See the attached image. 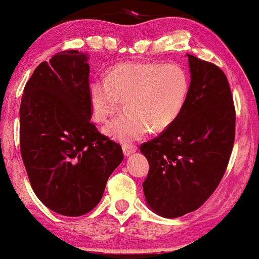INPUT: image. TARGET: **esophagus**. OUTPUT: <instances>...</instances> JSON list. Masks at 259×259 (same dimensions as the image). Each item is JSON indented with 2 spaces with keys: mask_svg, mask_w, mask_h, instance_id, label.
Wrapping results in <instances>:
<instances>
[{
  "mask_svg": "<svg viewBox=\"0 0 259 259\" xmlns=\"http://www.w3.org/2000/svg\"><path fill=\"white\" fill-rule=\"evenodd\" d=\"M122 152L125 155H130L134 153V152H137V147L133 146V145H123Z\"/></svg>",
  "mask_w": 259,
  "mask_h": 259,
  "instance_id": "1",
  "label": "esophagus"
}]
</instances>
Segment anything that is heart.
Returning <instances> with one entry per match:
<instances>
[{"mask_svg":"<svg viewBox=\"0 0 259 259\" xmlns=\"http://www.w3.org/2000/svg\"><path fill=\"white\" fill-rule=\"evenodd\" d=\"M189 81L177 66L161 63L125 62L108 70L107 76L88 83V99L93 119L104 123L121 101L125 114L106 126L105 132L121 143H133L151 132L168 128L185 106Z\"/></svg>","mask_w":259,"mask_h":259,"instance_id":"1","label":"heart"}]
</instances>
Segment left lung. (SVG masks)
<instances>
[{
    "label": "left lung",
    "mask_w": 259,
    "mask_h": 259,
    "mask_svg": "<svg viewBox=\"0 0 259 259\" xmlns=\"http://www.w3.org/2000/svg\"><path fill=\"white\" fill-rule=\"evenodd\" d=\"M187 58L191 83L179 118L140 146L150 164L145 198L165 218L196 211L211 197L235 143L236 111L228 77L214 63Z\"/></svg>",
    "instance_id": "obj_1"
}]
</instances>
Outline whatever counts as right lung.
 Returning <instances> with one entry per match:
<instances>
[{
	"mask_svg": "<svg viewBox=\"0 0 259 259\" xmlns=\"http://www.w3.org/2000/svg\"><path fill=\"white\" fill-rule=\"evenodd\" d=\"M88 56L63 51L36 67L20 106V148L31 189L52 211L86 214L99 204L121 146L91 121Z\"/></svg>",
	"mask_w": 259,
	"mask_h": 259,
	"instance_id": "obj_1",
	"label": "right lung"
}]
</instances>
